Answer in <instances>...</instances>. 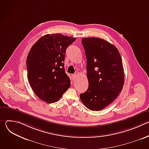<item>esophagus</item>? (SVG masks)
I'll return each mask as SVG.
<instances>
[{
  "label": "esophagus",
  "instance_id": "1",
  "mask_svg": "<svg viewBox=\"0 0 149 149\" xmlns=\"http://www.w3.org/2000/svg\"><path fill=\"white\" fill-rule=\"evenodd\" d=\"M77 75L76 74H74V75H72V80L74 81V80H75L76 79H77Z\"/></svg>",
  "mask_w": 149,
  "mask_h": 149
}]
</instances>
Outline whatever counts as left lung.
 Here are the masks:
<instances>
[{
  "mask_svg": "<svg viewBox=\"0 0 149 149\" xmlns=\"http://www.w3.org/2000/svg\"><path fill=\"white\" fill-rule=\"evenodd\" d=\"M88 88L80 94L87 108L99 111L110 104L121 91L124 81L123 62L118 49L98 38H84Z\"/></svg>",
  "mask_w": 149,
  "mask_h": 149,
  "instance_id": "left-lung-1",
  "label": "left lung"
}]
</instances>
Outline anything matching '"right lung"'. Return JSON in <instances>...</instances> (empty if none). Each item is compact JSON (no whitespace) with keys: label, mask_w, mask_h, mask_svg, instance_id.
Instances as JSON below:
<instances>
[{"label":"right lung","mask_w":149,"mask_h":149,"mask_svg":"<svg viewBox=\"0 0 149 149\" xmlns=\"http://www.w3.org/2000/svg\"><path fill=\"white\" fill-rule=\"evenodd\" d=\"M75 38L61 33L47 34L37 40L27 56L28 78L31 87L40 100L58 101L71 86L65 72L67 47Z\"/></svg>","instance_id":"obj_1"}]
</instances>
